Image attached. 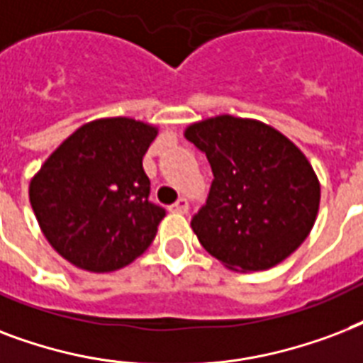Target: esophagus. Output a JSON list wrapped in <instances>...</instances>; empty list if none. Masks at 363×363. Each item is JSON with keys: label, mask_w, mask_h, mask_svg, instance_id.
<instances>
[{"label": "esophagus", "mask_w": 363, "mask_h": 363, "mask_svg": "<svg viewBox=\"0 0 363 363\" xmlns=\"http://www.w3.org/2000/svg\"><path fill=\"white\" fill-rule=\"evenodd\" d=\"M187 210H189V202H187V199H179V201H176L170 206V212L174 213H187Z\"/></svg>", "instance_id": "34e87169"}]
</instances>
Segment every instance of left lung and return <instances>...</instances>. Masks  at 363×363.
<instances>
[{"label": "left lung", "mask_w": 363, "mask_h": 363, "mask_svg": "<svg viewBox=\"0 0 363 363\" xmlns=\"http://www.w3.org/2000/svg\"><path fill=\"white\" fill-rule=\"evenodd\" d=\"M185 138L213 172L206 204L191 229L227 269L265 271L294 254L313 231L320 182L296 143L261 121L216 115L191 123Z\"/></svg>", "instance_id": "obj_1"}]
</instances>
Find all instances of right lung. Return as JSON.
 I'll list each match as a JSON object with an SVG mask.
<instances>
[{"instance_id": "add662e5", "label": "right lung", "mask_w": 363, "mask_h": 363, "mask_svg": "<svg viewBox=\"0 0 363 363\" xmlns=\"http://www.w3.org/2000/svg\"><path fill=\"white\" fill-rule=\"evenodd\" d=\"M159 128L130 117L79 126L30 182V204L49 244L72 265L111 272L150 248L164 210L150 202L142 159Z\"/></svg>"}]
</instances>
